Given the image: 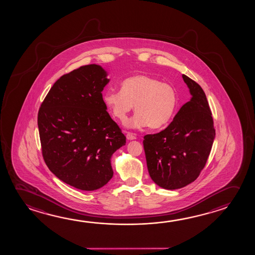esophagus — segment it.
Returning a JSON list of instances; mask_svg holds the SVG:
<instances>
[{
  "label": "esophagus",
  "instance_id": "1",
  "mask_svg": "<svg viewBox=\"0 0 255 255\" xmlns=\"http://www.w3.org/2000/svg\"><path fill=\"white\" fill-rule=\"evenodd\" d=\"M127 139L128 140H129V141H132V140H135L136 139V136H135V134L133 133H127Z\"/></svg>",
  "mask_w": 255,
  "mask_h": 255
}]
</instances>
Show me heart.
Wrapping results in <instances>:
<instances>
[{
    "instance_id": "obj_1",
    "label": "heart",
    "mask_w": 255,
    "mask_h": 255,
    "mask_svg": "<svg viewBox=\"0 0 255 255\" xmlns=\"http://www.w3.org/2000/svg\"><path fill=\"white\" fill-rule=\"evenodd\" d=\"M103 101L114 117L124 122L133 110L136 114L128 126L141 128L148 125L159 128L172 120L177 108L178 97L174 87L146 74L127 78L122 82L121 91L108 89Z\"/></svg>"
}]
</instances>
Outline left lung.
<instances>
[{"label":"left lung","instance_id":"1","mask_svg":"<svg viewBox=\"0 0 255 255\" xmlns=\"http://www.w3.org/2000/svg\"><path fill=\"white\" fill-rule=\"evenodd\" d=\"M190 100L159 133L144 136L143 149L151 180L166 190L187 186L206 165L215 138L210 107L202 88L182 74Z\"/></svg>","mask_w":255,"mask_h":255}]
</instances>
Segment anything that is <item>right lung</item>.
Masks as SVG:
<instances>
[{
  "label": "right lung",
  "mask_w": 255,
  "mask_h": 255,
  "mask_svg": "<svg viewBox=\"0 0 255 255\" xmlns=\"http://www.w3.org/2000/svg\"><path fill=\"white\" fill-rule=\"evenodd\" d=\"M101 65H84L59 78L38 114L42 155L59 180L92 191L114 176L113 154L126 136L107 113L102 92L109 83Z\"/></svg>",
  "instance_id": "right-lung-1"
}]
</instances>
